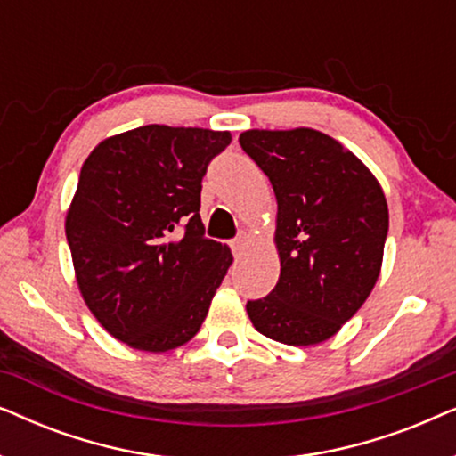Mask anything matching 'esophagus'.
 Wrapping results in <instances>:
<instances>
[{"label":"esophagus","mask_w":456,"mask_h":456,"mask_svg":"<svg viewBox=\"0 0 456 456\" xmlns=\"http://www.w3.org/2000/svg\"><path fill=\"white\" fill-rule=\"evenodd\" d=\"M248 240H251V236H248L247 232H240L232 242H230V247H232V253L236 255V257H240V255L245 253Z\"/></svg>","instance_id":"1"}]
</instances>
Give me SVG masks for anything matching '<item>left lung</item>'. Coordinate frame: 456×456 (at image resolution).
Listing matches in <instances>:
<instances>
[{"instance_id": "left-lung-1", "label": "left lung", "mask_w": 456, "mask_h": 456, "mask_svg": "<svg viewBox=\"0 0 456 456\" xmlns=\"http://www.w3.org/2000/svg\"><path fill=\"white\" fill-rule=\"evenodd\" d=\"M240 147L278 201L276 289L247 303L259 334L290 346L332 338L378 282L388 203L378 178L332 136L314 128L245 130Z\"/></svg>"}]
</instances>
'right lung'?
I'll use <instances>...</instances> for the list:
<instances>
[{"label":"right lung","instance_id":"obj_1","mask_svg":"<svg viewBox=\"0 0 456 456\" xmlns=\"http://www.w3.org/2000/svg\"><path fill=\"white\" fill-rule=\"evenodd\" d=\"M230 141L228 130L147 124L102 141L80 167L66 214L78 290L136 351L186 345L232 264L199 216L201 180Z\"/></svg>","mask_w":456,"mask_h":456}]
</instances>
